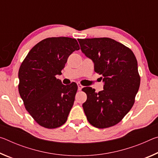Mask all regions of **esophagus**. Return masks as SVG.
I'll list each match as a JSON object with an SVG mask.
<instances>
[{"label": "esophagus", "instance_id": "obj_1", "mask_svg": "<svg viewBox=\"0 0 158 158\" xmlns=\"http://www.w3.org/2000/svg\"><path fill=\"white\" fill-rule=\"evenodd\" d=\"M77 85H78V90H81L83 88V85H81L80 83H78V84H77Z\"/></svg>", "mask_w": 158, "mask_h": 158}]
</instances>
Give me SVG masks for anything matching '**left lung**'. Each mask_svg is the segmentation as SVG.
<instances>
[{
    "instance_id": "left-lung-1",
    "label": "left lung",
    "mask_w": 158,
    "mask_h": 158,
    "mask_svg": "<svg viewBox=\"0 0 158 158\" xmlns=\"http://www.w3.org/2000/svg\"><path fill=\"white\" fill-rule=\"evenodd\" d=\"M82 53L94 63L101 74L104 90L95 93L91 87L82 89L87 100L83 109L90 124L109 127L123 118L135 103L139 89L137 61L132 50L109 37L79 39Z\"/></svg>"
}]
</instances>
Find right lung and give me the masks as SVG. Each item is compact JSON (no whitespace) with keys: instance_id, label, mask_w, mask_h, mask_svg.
I'll list each match as a JSON object with an SVG mask.
<instances>
[{"instance_id":"1","label":"right lung","mask_w":158,"mask_h":158,"mask_svg":"<svg viewBox=\"0 0 158 158\" xmlns=\"http://www.w3.org/2000/svg\"><path fill=\"white\" fill-rule=\"evenodd\" d=\"M77 40L49 37L32 48L19 70V92L25 108L37 123L53 129L63 125L74 105L77 85H64L61 74L69 56L79 50Z\"/></svg>"}]
</instances>
